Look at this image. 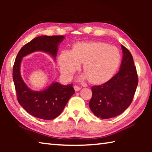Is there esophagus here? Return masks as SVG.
<instances>
[{"mask_svg": "<svg viewBox=\"0 0 152 152\" xmlns=\"http://www.w3.org/2000/svg\"><path fill=\"white\" fill-rule=\"evenodd\" d=\"M74 90H75V91L76 92H77V91H79L81 89V88L80 86H74Z\"/></svg>", "mask_w": 152, "mask_h": 152, "instance_id": "34e87169", "label": "esophagus"}]
</instances>
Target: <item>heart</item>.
<instances>
[{
	"label": "heart",
	"mask_w": 152,
	"mask_h": 152,
	"mask_svg": "<svg viewBox=\"0 0 152 152\" xmlns=\"http://www.w3.org/2000/svg\"><path fill=\"white\" fill-rule=\"evenodd\" d=\"M121 58L120 51L115 46L99 42H80L75 43L70 52H61L58 64L61 74L67 80L72 78L83 64L81 79H88L92 84L101 85L114 75Z\"/></svg>",
	"instance_id": "1"
}]
</instances>
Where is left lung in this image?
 <instances>
[{
  "instance_id": "obj_1",
  "label": "left lung",
  "mask_w": 152,
  "mask_h": 152,
  "mask_svg": "<svg viewBox=\"0 0 152 152\" xmlns=\"http://www.w3.org/2000/svg\"><path fill=\"white\" fill-rule=\"evenodd\" d=\"M123 58L119 72L109 81L92 87L89 107L96 117L110 119L121 114L132 103L138 84L132 53L121 45Z\"/></svg>"
}]
</instances>
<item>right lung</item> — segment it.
<instances>
[{
  "mask_svg": "<svg viewBox=\"0 0 152 152\" xmlns=\"http://www.w3.org/2000/svg\"><path fill=\"white\" fill-rule=\"evenodd\" d=\"M64 39L63 35L35 37L20 49L15 61L12 78L18 102L28 113L39 119L51 120L58 117L75 91L72 84L62 85L58 82H53L43 91H33L22 78L20 64L24 57L38 51L48 53L56 60L58 46Z\"/></svg>",
  "mask_w": 152,
  "mask_h": 152,
  "instance_id": "obj_1",
  "label": "right lung"
}]
</instances>
